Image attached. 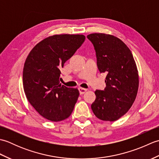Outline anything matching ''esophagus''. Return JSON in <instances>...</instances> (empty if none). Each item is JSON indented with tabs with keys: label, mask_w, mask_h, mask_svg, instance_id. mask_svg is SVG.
I'll use <instances>...</instances> for the list:
<instances>
[{
	"label": "esophagus",
	"mask_w": 159,
	"mask_h": 159,
	"mask_svg": "<svg viewBox=\"0 0 159 159\" xmlns=\"http://www.w3.org/2000/svg\"><path fill=\"white\" fill-rule=\"evenodd\" d=\"M79 91L80 94H83V93H85L87 92V89H84V88H82V87H79Z\"/></svg>",
	"instance_id": "obj_1"
}]
</instances>
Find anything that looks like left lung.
<instances>
[{
  "label": "left lung",
  "instance_id": "obj_1",
  "mask_svg": "<svg viewBox=\"0 0 159 159\" xmlns=\"http://www.w3.org/2000/svg\"><path fill=\"white\" fill-rule=\"evenodd\" d=\"M96 51L97 66L105 73L106 87L96 90L92 109L98 119L113 121L126 114L136 98L139 76L133 54L119 38L104 33L87 36Z\"/></svg>",
  "mask_w": 159,
  "mask_h": 159
}]
</instances>
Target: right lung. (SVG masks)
I'll use <instances>...</instances> for the list:
<instances>
[{
  "instance_id": "right-lung-1",
  "label": "right lung",
  "mask_w": 159,
  "mask_h": 159,
  "mask_svg": "<svg viewBox=\"0 0 159 159\" xmlns=\"http://www.w3.org/2000/svg\"><path fill=\"white\" fill-rule=\"evenodd\" d=\"M85 39L83 35H55L39 42L26 58L23 87L29 102L46 119L59 121L68 117L79 96L76 88L60 83V68Z\"/></svg>"
}]
</instances>
